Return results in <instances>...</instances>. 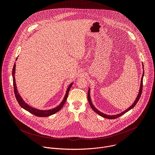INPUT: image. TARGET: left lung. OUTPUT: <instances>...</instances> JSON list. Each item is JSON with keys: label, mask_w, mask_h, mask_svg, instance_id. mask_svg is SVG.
<instances>
[{"label": "left lung", "mask_w": 155, "mask_h": 155, "mask_svg": "<svg viewBox=\"0 0 155 155\" xmlns=\"http://www.w3.org/2000/svg\"><path fill=\"white\" fill-rule=\"evenodd\" d=\"M142 66H143V63H142ZM143 75H144V71L143 72V75H142V78H141V81H140V89H139V93L137 94V96L135 100V101L134 102V103L132 104L129 108H127V109H126L124 111L118 114H117V115H107V114H104L103 112L99 111V110H98L95 107L94 105L92 103V101H91V96H90V87H89V90H88V93H87V100H88V102H89L90 103V106L91 107L92 109L94 110V111L97 114L101 116L102 117H104V118H108V119H115V118H117L120 117H121V115H123V114H124L125 113L127 112L128 111H129L130 110H131L132 108H133L137 104V103L138 102L140 96H141V94H142V86H143Z\"/></svg>", "instance_id": "1"}]
</instances>
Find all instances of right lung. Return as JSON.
Wrapping results in <instances>:
<instances>
[{
  "label": "right lung",
  "instance_id": "right-lung-1",
  "mask_svg": "<svg viewBox=\"0 0 155 155\" xmlns=\"http://www.w3.org/2000/svg\"><path fill=\"white\" fill-rule=\"evenodd\" d=\"M18 58H16V61L17 60ZM15 69H16V64H14V66L13 68V71H12V76H13V87H14V92H15V97L16 99L18 101V102L19 103V105L24 108L25 110H27L29 112L31 113L32 114L37 116V117H49L50 115H52L56 113H57L58 111L62 108L63 105H64L66 99L68 98V94L69 92L71 90V87H72L73 83H72L71 84H70V85L68 86L67 91H66L65 96L63 99V100L62 101V102L60 103V104L56 107L55 108H53L52 109H49V110H40V109H37L35 108L34 107H32L31 106H30L29 104H28L26 102H25V101L23 100V99L22 98V97L21 96V95L19 94L18 91L17 90V86L16 84V81H15Z\"/></svg>",
  "mask_w": 155,
  "mask_h": 155
}]
</instances>
